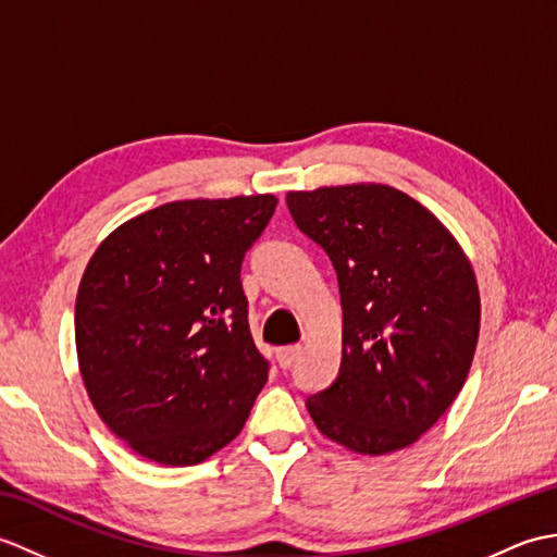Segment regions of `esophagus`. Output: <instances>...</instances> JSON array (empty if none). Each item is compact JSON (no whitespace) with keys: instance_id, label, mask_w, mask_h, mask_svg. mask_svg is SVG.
I'll list each match as a JSON object with an SVG mask.
<instances>
[{"instance_id":"obj_1","label":"esophagus","mask_w":557,"mask_h":557,"mask_svg":"<svg viewBox=\"0 0 557 557\" xmlns=\"http://www.w3.org/2000/svg\"><path fill=\"white\" fill-rule=\"evenodd\" d=\"M299 354H301L299 345L282 347V349H277V363L282 366V369H289V366L299 359Z\"/></svg>"}]
</instances>
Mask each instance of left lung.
<instances>
[{
  "label": "left lung",
  "mask_w": 557,
  "mask_h": 557,
  "mask_svg": "<svg viewBox=\"0 0 557 557\" xmlns=\"http://www.w3.org/2000/svg\"><path fill=\"white\" fill-rule=\"evenodd\" d=\"M297 227L325 248L342 294L337 381L306 399L351 453L413 445L453 405L474 361L481 297L455 234L385 184L289 191Z\"/></svg>",
  "instance_id": "left-lung-1"
}]
</instances>
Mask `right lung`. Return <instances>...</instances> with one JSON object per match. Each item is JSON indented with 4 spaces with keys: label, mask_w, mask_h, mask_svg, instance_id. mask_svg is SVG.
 I'll use <instances>...</instances> for the list:
<instances>
[{
    "label": "right lung",
    "mask_w": 557,
    "mask_h": 557,
    "mask_svg": "<svg viewBox=\"0 0 557 557\" xmlns=\"http://www.w3.org/2000/svg\"><path fill=\"white\" fill-rule=\"evenodd\" d=\"M277 196L174 200L96 248L76 294V354L104 425L136 455L191 467L232 443L268 381L248 327L244 253Z\"/></svg>",
    "instance_id": "add662e5"
}]
</instances>
